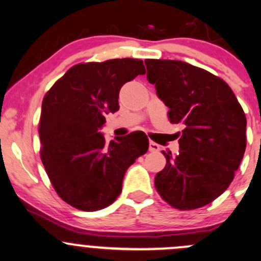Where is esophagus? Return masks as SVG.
Instances as JSON below:
<instances>
[{
	"label": "esophagus",
	"instance_id": "obj_1",
	"mask_svg": "<svg viewBox=\"0 0 261 261\" xmlns=\"http://www.w3.org/2000/svg\"><path fill=\"white\" fill-rule=\"evenodd\" d=\"M159 149H161V147H159L156 143H154L152 141L149 142V150H150V152H158Z\"/></svg>",
	"mask_w": 261,
	"mask_h": 261
}]
</instances>
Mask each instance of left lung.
Listing matches in <instances>:
<instances>
[{
  "mask_svg": "<svg viewBox=\"0 0 261 261\" xmlns=\"http://www.w3.org/2000/svg\"><path fill=\"white\" fill-rule=\"evenodd\" d=\"M144 63L170 122L186 125L179 153L163 152L167 164L154 186L173 208H200L234 179L246 147V117L230 87L205 69L172 60Z\"/></svg>",
  "mask_w": 261,
  "mask_h": 261,
  "instance_id": "1",
  "label": "left lung"
}]
</instances>
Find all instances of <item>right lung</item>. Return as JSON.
Segmentation results:
<instances>
[{
	"instance_id": "1",
	"label": "right lung",
	"mask_w": 261,
	"mask_h": 261,
	"mask_svg": "<svg viewBox=\"0 0 261 261\" xmlns=\"http://www.w3.org/2000/svg\"><path fill=\"white\" fill-rule=\"evenodd\" d=\"M142 60L80 63L46 93L40 119L41 159L57 194L69 205L96 212L122 192L125 172L147 153V136L133 133L106 142L105 114L119 109L124 83L144 74Z\"/></svg>"
}]
</instances>
